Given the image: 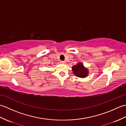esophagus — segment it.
Here are the masks:
<instances>
[{"instance_id": "obj_1", "label": "esophagus", "mask_w": 126, "mask_h": 126, "mask_svg": "<svg viewBox=\"0 0 126 126\" xmlns=\"http://www.w3.org/2000/svg\"><path fill=\"white\" fill-rule=\"evenodd\" d=\"M65 61H61V63H62V64H65Z\"/></svg>"}]
</instances>
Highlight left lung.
Listing matches in <instances>:
<instances>
[{"instance_id":"left-lung-1","label":"left lung","mask_w":126,"mask_h":126,"mask_svg":"<svg viewBox=\"0 0 126 126\" xmlns=\"http://www.w3.org/2000/svg\"><path fill=\"white\" fill-rule=\"evenodd\" d=\"M73 74L79 78H85L89 75V70L85 68L82 62L77 63L76 64L72 66Z\"/></svg>"}]
</instances>
